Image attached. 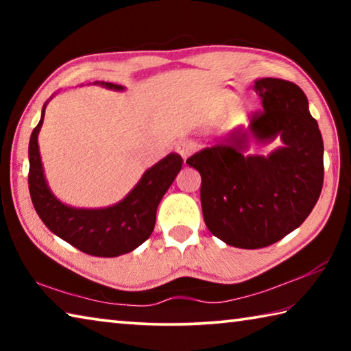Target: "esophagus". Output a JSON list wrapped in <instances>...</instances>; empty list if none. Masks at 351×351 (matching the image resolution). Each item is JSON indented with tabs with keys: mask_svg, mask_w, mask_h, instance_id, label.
<instances>
[{
	"mask_svg": "<svg viewBox=\"0 0 351 351\" xmlns=\"http://www.w3.org/2000/svg\"><path fill=\"white\" fill-rule=\"evenodd\" d=\"M195 150H197V144H195L193 141H190V139H184V141H181L180 144L176 145V152L181 154V158L184 159V161H186V159L190 156V154H192Z\"/></svg>",
	"mask_w": 351,
	"mask_h": 351,
	"instance_id": "obj_1",
	"label": "esophagus"
}]
</instances>
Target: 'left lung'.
<instances>
[{
    "mask_svg": "<svg viewBox=\"0 0 351 351\" xmlns=\"http://www.w3.org/2000/svg\"><path fill=\"white\" fill-rule=\"evenodd\" d=\"M263 111L247 128L187 159L201 175L207 229L226 245L266 247L305 221L324 184V141L305 93L282 79L255 80ZM282 145L268 157L245 155L249 138Z\"/></svg>",
    "mask_w": 351,
    "mask_h": 351,
    "instance_id": "obj_1",
    "label": "left lung"
}]
</instances>
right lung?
Wrapping results in <instances>:
<instances>
[{
	"mask_svg": "<svg viewBox=\"0 0 351 351\" xmlns=\"http://www.w3.org/2000/svg\"><path fill=\"white\" fill-rule=\"evenodd\" d=\"M100 85L116 91L123 90V86L108 82ZM46 104L29 141V192L41 221L62 240L94 257H117L132 252L152 235L158 206L180 173L182 158L178 153L167 154L148 169L132 192L114 206L105 209L66 206L47 187L40 158L38 133L43 125Z\"/></svg>",
	"mask_w": 351,
	"mask_h": 351,
	"instance_id": "right-lung-1",
	"label": "right lung"
}]
</instances>
